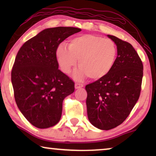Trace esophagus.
Here are the masks:
<instances>
[{"instance_id":"34e87169","label":"esophagus","mask_w":156,"mask_h":156,"mask_svg":"<svg viewBox=\"0 0 156 156\" xmlns=\"http://www.w3.org/2000/svg\"><path fill=\"white\" fill-rule=\"evenodd\" d=\"M74 86H75V89H78L82 88V87H84V85H83L82 84H80V83H76Z\"/></svg>"}]
</instances>
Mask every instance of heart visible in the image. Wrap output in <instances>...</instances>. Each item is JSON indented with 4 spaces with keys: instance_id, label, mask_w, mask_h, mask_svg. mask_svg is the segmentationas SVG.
Listing matches in <instances>:
<instances>
[{
    "instance_id": "b5f03b06",
    "label": "heart",
    "mask_w": 156,
    "mask_h": 156,
    "mask_svg": "<svg viewBox=\"0 0 156 156\" xmlns=\"http://www.w3.org/2000/svg\"><path fill=\"white\" fill-rule=\"evenodd\" d=\"M68 49L59 45L56 50V59L62 71L69 74L76 65L80 68L74 74L76 79L85 76L97 81L109 74L117 56V48L113 40L95 35H80L68 42Z\"/></svg>"
}]
</instances>
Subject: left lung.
Masks as SVG:
<instances>
[{
	"mask_svg": "<svg viewBox=\"0 0 156 156\" xmlns=\"http://www.w3.org/2000/svg\"><path fill=\"white\" fill-rule=\"evenodd\" d=\"M117 48V57L105 77L87 84L89 121L97 129L110 130L129 116L139 98L144 67L135 49L129 42L107 35Z\"/></svg>",
	"mask_w": 156,
	"mask_h": 156,
	"instance_id": "obj_1",
	"label": "left lung"
}]
</instances>
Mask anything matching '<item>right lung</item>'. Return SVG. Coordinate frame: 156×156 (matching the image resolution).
Masks as SVG:
<instances>
[{"mask_svg": "<svg viewBox=\"0 0 156 156\" xmlns=\"http://www.w3.org/2000/svg\"><path fill=\"white\" fill-rule=\"evenodd\" d=\"M81 29H44L25 42L16 55L11 72L15 100L34 126L47 129L61 119L64 99L74 91V83L58 69L56 50L66 38Z\"/></svg>", "mask_w": 156, "mask_h": 156, "instance_id": "1", "label": "right lung"}]
</instances>
